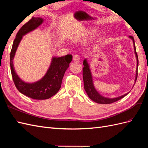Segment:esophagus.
<instances>
[{
    "instance_id": "1",
    "label": "esophagus",
    "mask_w": 148,
    "mask_h": 148,
    "mask_svg": "<svg viewBox=\"0 0 148 148\" xmlns=\"http://www.w3.org/2000/svg\"><path fill=\"white\" fill-rule=\"evenodd\" d=\"M79 59H80V56L78 54H75L73 56V60L74 61H79Z\"/></svg>"
}]
</instances>
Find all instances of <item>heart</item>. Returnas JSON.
<instances>
[{
  "instance_id": "1",
  "label": "heart",
  "mask_w": 148,
  "mask_h": 148,
  "mask_svg": "<svg viewBox=\"0 0 148 148\" xmlns=\"http://www.w3.org/2000/svg\"><path fill=\"white\" fill-rule=\"evenodd\" d=\"M88 31H87V30H84H84H82V31H81L80 34H81V36H84L88 34Z\"/></svg>"
}]
</instances>
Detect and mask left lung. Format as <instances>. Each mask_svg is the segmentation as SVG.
Returning <instances> with one entry per match:
<instances>
[{"label":"left lung","mask_w":148,"mask_h":148,"mask_svg":"<svg viewBox=\"0 0 148 148\" xmlns=\"http://www.w3.org/2000/svg\"><path fill=\"white\" fill-rule=\"evenodd\" d=\"M130 38L133 41L134 44V52L136 57V59H137V68H136V78H135V82L136 81V79L138 77V57L137 52L136 51V47L134 44V39L132 36H130ZM83 65L84 67L82 69V76H83V81H84V89L86 92L88 94V96L90 99L93 101L97 103L98 104H111L112 103H114L116 101H117L122 99L124 96H126L127 94L129 93H126L124 94V95L115 97V98H108L102 96L94 88L92 81V77L91 74V72H90L89 65L86 59H84L83 61Z\"/></svg>","instance_id":"obj_1"}]
</instances>
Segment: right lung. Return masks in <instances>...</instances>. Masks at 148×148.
<instances>
[{
  "label": "right lung",
  "instance_id": "add662e5",
  "mask_svg": "<svg viewBox=\"0 0 148 148\" xmlns=\"http://www.w3.org/2000/svg\"><path fill=\"white\" fill-rule=\"evenodd\" d=\"M43 18L32 17L17 32L14 39L10 55L11 74L14 84L18 91L34 99H47L59 91L64 73L69 66L73 56L67 54L60 58H53L51 66L44 76L40 80L34 83L24 82L18 76L14 69L13 59L22 36L36 29L42 23Z\"/></svg>",
  "mask_w": 148,
  "mask_h": 148
}]
</instances>
